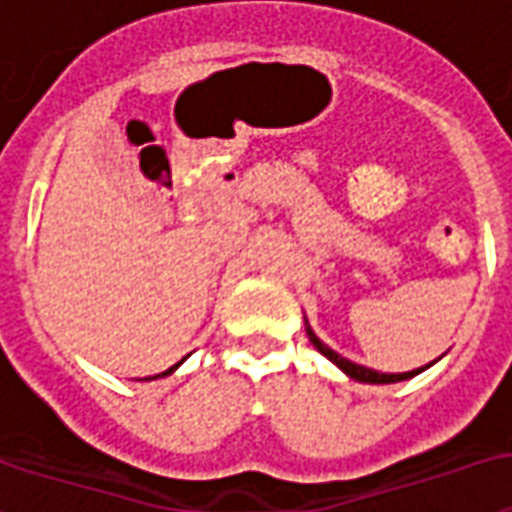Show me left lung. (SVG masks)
I'll return each mask as SVG.
<instances>
[{
	"label": "left lung",
	"instance_id": "obj_1",
	"mask_svg": "<svg viewBox=\"0 0 512 512\" xmlns=\"http://www.w3.org/2000/svg\"><path fill=\"white\" fill-rule=\"evenodd\" d=\"M304 325H306V336H309V342L317 347V352H323L325 358L331 363H336L339 369H342L350 380H358V382H369V385H388V382H401V380H410V377H418L420 372H426L429 366H434L437 361L426 363V366H420V369H412V372H401V374H382V372H374V369H366V366H361V363H352L350 358H342L339 352L331 350L328 344L317 336V333L312 331V325H309V320L304 317Z\"/></svg>",
	"mask_w": 512,
	"mask_h": 512
}]
</instances>
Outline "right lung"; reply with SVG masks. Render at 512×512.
I'll use <instances>...</instances> for the list:
<instances>
[{
  "label": "right lung",
  "mask_w": 512,
  "mask_h": 512,
  "mask_svg": "<svg viewBox=\"0 0 512 512\" xmlns=\"http://www.w3.org/2000/svg\"><path fill=\"white\" fill-rule=\"evenodd\" d=\"M181 363H184V358H181V361H179V363H176V366H170L168 372H162V374H157V377H168V374H173V372H176V369H179ZM157 377H146V380H157Z\"/></svg>",
  "instance_id": "add662e5"
}]
</instances>
